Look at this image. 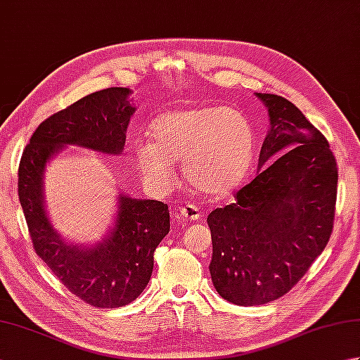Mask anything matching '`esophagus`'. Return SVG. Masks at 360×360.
I'll use <instances>...</instances> for the list:
<instances>
[{
    "label": "esophagus",
    "mask_w": 360,
    "mask_h": 360,
    "mask_svg": "<svg viewBox=\"0 0 360 360\" xmlns=\"http://www.w3.org/2000/svg\"><path fill=\"white\" fill-rule=\"evenodd\" d=\"M179 213H181V217H182V218H184V219H190V221H198V219L201 218V212H200V209H198L196 205H193V204L182 205L181 210H179Z\"/></svg>",
    "instance_id": "obj_1"
}]
</instances>
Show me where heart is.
I'll list each match as a JSON object with an SVG mask.
<instances>
[{"mask_svg": "<svg viewBox=\"0 0 360 360\" xmlns=\"http://www.w3.org/2000/svg\"><path fill=\"white\" fill-rule=\"evenodd\" d=\"M153 142L134 145L145 181L165 190L173 164L184 160L186 181L196 192L221 196L246 178L255 153V133L243 112L223 106H190L160 114L151 122Z\"/></svg>", "mask_w": 360, "mask_h": 360, "instance_id": "1", "label": "heart"}]
</instances>
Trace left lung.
I'll list each match as a JSON object with an SVG mask.
<instances>
[{
	"mask_svg": "<svg viewBox=\"0 0 360 360\" xmlns=\"http://www.w3.org/2000/svg\"><path fill=\"white\" fill-rule=\"evenodd\" d=\"M255 96L269 114L259 172L207 217L213 286L240 307L277 300L300 281L330 240L338 198V164L325 136L285 97Z\"/></svg>",
	"mask_w": 360,
	"mask_h": 360,
	"instance_id": "1",
	"label": "left lung"
}]
</instances>
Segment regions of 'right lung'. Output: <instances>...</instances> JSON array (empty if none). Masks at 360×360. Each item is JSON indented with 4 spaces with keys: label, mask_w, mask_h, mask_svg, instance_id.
Returning <instances> with one entry per match:
<instances>
[{
    "label": "right lung",
    "mask_w": 360,
    "mask_h": 360,
    "mask_svg": "<svg viewBox=\"0 0 360 360\" xmlns=\"http://www.w3.org/2000/svg\"><path fill=\"white\" fill-rule=\"evenodd\" d=\"M128 88L97 91L52 114L30 137L18 167V196L32 246L74 295L96 308H119L142 294L153 272V254L170 232L168 205L119 193L114 227L94 246L66 243L44 207L46 164L75 145L117 156L136 111Z\"/></svg>",
    "instance_id": "right-lung-1"
}]
</instances>
